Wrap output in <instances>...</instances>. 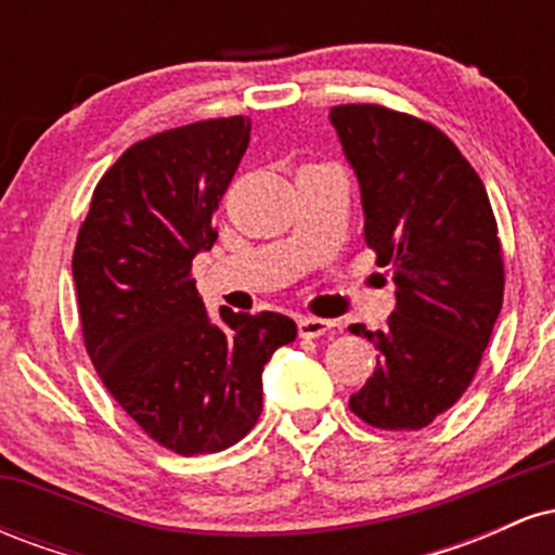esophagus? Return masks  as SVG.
I'll return each mask as SVG.
<instances>
[{
	"label": "esophagus",
	"instance_id": "esophagus-1",
	"mask_svg": "<svg viewBox=\"0 0 555 555\" xmlns=\"http://www.w3.org/2000/svg\"><path fill=\"white\" fill-rule=\"evenodd\" d=\"M336 323L334 321H326V318H299L297 321V328H299V336L302 339H318V336L328 334L331 328H334Z\"/></svg>",
	"mask_w": 555,
	"mask_h": 555
}]
</instances>
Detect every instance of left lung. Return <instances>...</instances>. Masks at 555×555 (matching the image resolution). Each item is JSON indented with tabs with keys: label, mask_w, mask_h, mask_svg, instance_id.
<instances>
[{
	"label": "left lung",
	"mask_w": 555,
	"mask_h": 555,
	"mask_svg": "<svg viewBox=\"0 0 555 555\" xmlns=\"http://www.w3.org/2000/svg\"><path fill=\"white\" fill-rule=\"evenodd\" d=\"M331 125L360 182L365 242L397 284L386 331H349L378 365L349 410L380 430H420L473 384L503 305L499 224L486 184L436 125L341 104Z\"/></svg>",
	"instance_id": "obj_1"
}]
</instances>
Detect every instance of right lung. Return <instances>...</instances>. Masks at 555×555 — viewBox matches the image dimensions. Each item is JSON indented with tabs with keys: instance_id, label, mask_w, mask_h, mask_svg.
<instances>
[{
	"instance_id": "1",
	"label": "right lung",
	"mask_w": 555,
	"mask_h": 555,
	"mask_svg": "<svg viewBox=\"0 0 555 555\" xmlns=\"http://www.w3.org/2000/svg\"><path fill=\"white\" fill-rule=\"evenodd\" d=\"M250 143V119L219 117L138 140L95 184L73 253L82 341L140 430L182 456L234 446L263 410L266 362L295 341L279 313H206L193 258Z\"/></svg>"
}]
</instances>
